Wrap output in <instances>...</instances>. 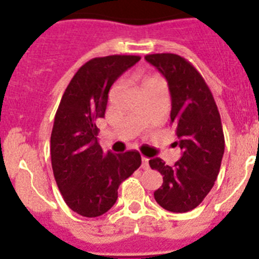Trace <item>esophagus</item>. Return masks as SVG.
I'll list each match as a JSON object with an SVG mask.
<instances>
[{"label":"esophagus","instance_id":"34e87169","mask_svg":"<svg viewBox=\"0 0 259 259\" xmlns=\"http://www.w3.org/2000/svg\"><path fill=\"white\" fill-rule=\"evenodd\" d=\"M141 162H143V163H141V167H143L144 170H148V168H149V158H146V157H141Z\"/></svg>","mask_w":259,"mask_h":259}]
</instances>
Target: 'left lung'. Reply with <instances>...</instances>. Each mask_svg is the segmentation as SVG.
Instances as JSON below:
<instances>
[{"mask_svg": "<svg viewBox=\"0 0 259 259\" xmlns=\"http://www.w3.org/2000/svg\"><path fill=\"white\" fill-rule=\"evenodd\" d=\"M145 59L164 76L171 95V123L182 157L174 166L153 158L149 164L163 176L154 192L159 206L172 212L197 207L221 170L224 135L221 115L206 81L191 62L171 53L148 54Z\"/></svg>", "mask_w": 259, "mask_h": 259, "instance_id": "1", "label": "left lung"}]
</instances>
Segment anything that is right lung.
<instances>
[{
    "label": "right lung",
    "mask_w": 259,
    "mask_h": 259,
    "mask_svg": "<svg viewBox=\"0 0 259 259\" xmlns=\"http://www.w3.org/2000/svg\"><path fill=\"white\" fill-rule=\"evenodd\" d=\"M139 61V56L118 54L88 61L71 79L56 113L50 136L54 179L67 206L87 218L111 209L120 183L141 164L136 150L105 153L96 125L105 116L114 81Z\"/></svg>",
    "instance_id": "1"
}]
</instances>
